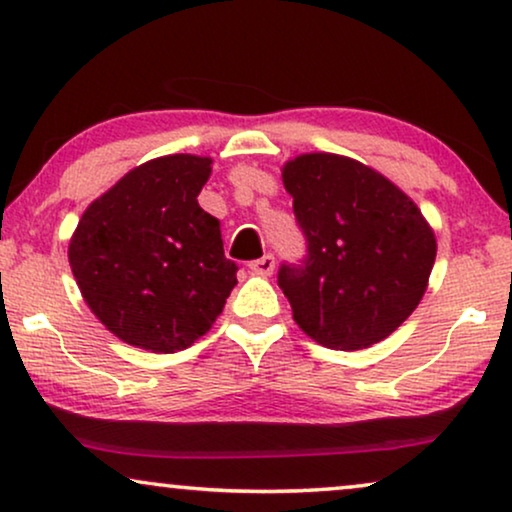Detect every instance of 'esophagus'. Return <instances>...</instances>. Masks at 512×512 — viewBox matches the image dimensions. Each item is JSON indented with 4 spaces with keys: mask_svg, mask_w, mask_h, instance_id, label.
I'll use <instances>...</instances> for the list:
<instances>
[{
    "mask_svg": "<svg viewBox=\"0 0 512 512\" xmlns=\"http://www.w3.org/2000/svg\"><path fill=\"white\" fill-rule=\"evenodd\" d=\"M251 272H256V275H272V270H275V256L272 254H265L263 258H256V261L249 263Z\"/></svg>",
    "mask_w": 512,
    "mask_h": 512,
    "instance_id": "obj_1",
    "label": "esophagus"
}]
</instances>
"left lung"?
<instances>
[{
    "instance_id": "1",
    "label": "left lung",
    "mask_w": 512,
    "mask_h": 512,
    "mask_svg": "<svg viewBox=\"0 0 512 512\" xmlns=\"http://www.w3.org/2000/svg\"><path fill=\"white\" fill-rule=\"evenodd\" d=\"M305 256L279 265L293 319L319 345L363 349L419 305L436 237L408 195L352 158L307 153L284 165Z\"/></svg>"
}]
</instances>
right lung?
<instances>
[{"label": "right lung", "instance_id": "add662e5", "mask_svg": "<svg viewBox=\"0 0 512 512\" xmlns=\"http://www.w3.org/2000/svg\"><path fill=\"white\" fill-rule=\"evenodd\" d=\"M212 160L156 158L81 216L69 265L95 317L128 345L174 354L212 328L237 284L219 221L198 205Z\"/></svg>", "mask_w": 512, "mask_h": 512}]
</instances>
